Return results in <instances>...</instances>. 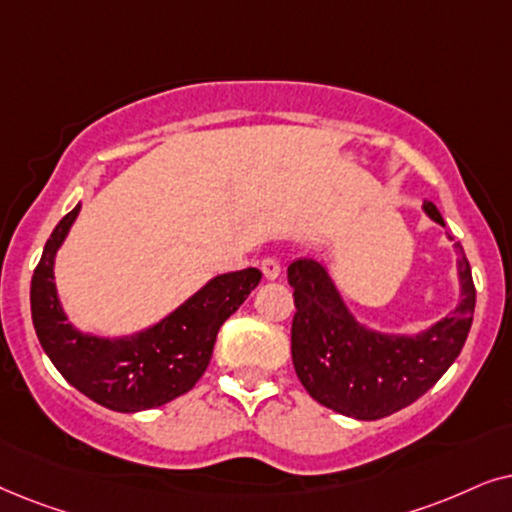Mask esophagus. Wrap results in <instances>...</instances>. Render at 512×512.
<instances>
[{"instance_id": "obj_1", "label": "esophagus", "mask_w": 512, "mask_h": 512, "mask_svg": "<svg viewBox=\"0 0 512 512\" xmlns=\"http://www.w3.org/2000/svg\"><path fill=\"white\" fill-rule=\"evenodd\" d=\"M262 274L267 281H276L281 276V264L274 257H267V260H262Z\"/></svg>"}]
</instances>
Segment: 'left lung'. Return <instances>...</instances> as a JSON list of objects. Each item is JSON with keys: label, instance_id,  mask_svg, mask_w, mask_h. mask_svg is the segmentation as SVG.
<instances>
[{"label": "left lung", "instance_id": "obj_1", "mask_svg": "<svg viewBox=\"0 0 512 512\" xmlns=\"http://www.w3.org/2000/svg\"><path fill=\"white\" fill-rule=\"evenodd\" d=\"M421 210L445 227L440 210ZM459 302L417 332H386L360 320L325 260L299 257L288 267L295 288L292 365L313 400L351 419L374 421L403 410L433 388L459 356L475 311L470 264L459 245Z\"/></svg>", "mask_w": 512, "mask_h": 512}]
</instances>
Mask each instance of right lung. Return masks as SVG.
Returning <instances> with one entry per match:
<instances>
[{
	"label": "right lung",
	"instance_id": "obj_1",
	"mask_svg": "<svg viewBox=\"0 0 512 512\" xmlns=\"http://www.w3.org/2000/svg\"><path fill=\"white\" fill-rule=\"evenodd\" d=\"M79 210L81 203L58 222L34 269L30 306L39 344L77 391L107 410L131 414L166 405L203 377L222 323L260 285L262 271L248 267L217 274L133 335H93L67 320L56 285V255Z\"/></svg>",
	"mask_w": 512,
	"mask_h": 512
}]
</instances>
